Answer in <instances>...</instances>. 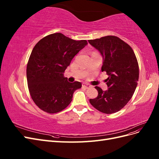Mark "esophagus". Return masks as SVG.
I'll use <instances>...</instances> for the list:
<instances>
[{"instance_id":"esophagus-1","label":"esophagus","mask_w":159,"mask_h":159,"mask_svg":"<svg viewBox=\"0 0 159 159\" xmlns=\"http://www.w3.org/2000/svg\"><path fill=\"white\" fill-rule=\"evenodd\" d=\"M82 87H83V88H85V89H88V88H89L91 87V85H90L89 84H83Z\"/></svg>"}]
</instances>
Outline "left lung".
<instances>
[{"instance_id":"8db88e82","label":"left lung","mask_w":159,"mask_h":159,"mask_svg":"<svg viewBox=\"0 0 159 159\" xmlns=\"http://www.w3.org/2000/svg\"><path fill=\"white\" fill-rule=\"evenodd\" d=\"M103 57L102 71H106L108 89L98 86V97L89 102L99 111L111 114L125 107L135 91L139 80V65L135 54L129 44L119 38L107 36L88 40Z\"/></svg>"}]
</instances>
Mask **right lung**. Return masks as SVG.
<instances>
[{
  "mask_svg": "<svg viewBox=\"0 0 159 159\" xmlns=\"http://www.w3.org/2000/svg\"><path fill=\"white\" fill-rule=\"evenodd\" d=\"M87 44L86 40H74L61 33H54L43 38L34 47L26 77L31 98L40 109L56 113L68 106L81 84L69 82L64 72Z\"/></svg>",
  "mask_w": 159,
  "mask_h": 159,
  "instance_id": "add662e5",
  "label": "right lung"
}]
</instances>
